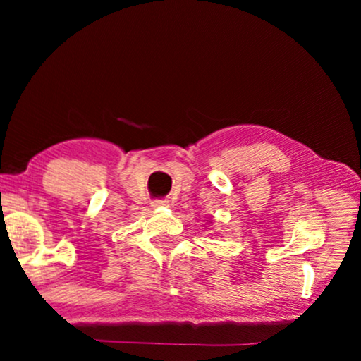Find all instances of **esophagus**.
<instances>
[{"instance_id":"esophagus-1","label":"esophagus","mask_w":361,"mask_h":361,"mask_svg":"<svg viewBox=\"0 0 361 361\" xmlns=\"http://www.w3.org/2000/svg\"><path fill=\"white\" fill-rule=\"evenodd\" d=\"M161 205H169V200H156L154 207H161Z\"/></svg>"}]
</instances>
